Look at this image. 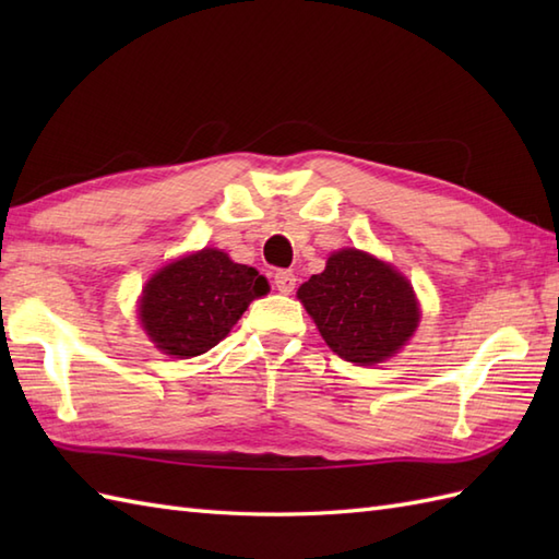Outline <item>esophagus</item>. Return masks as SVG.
Listing matches in <instances>:
<instances>
[{"label":"esophagus","mask_w":559,"mask_h":559,"mask_svg":"<svg viewBox=\"0 0 559 559\" xmlns=\"http://www.w3.org/2000/svg\"><path fill=\"white\" fill-rule=\"evenodd\" d=\"M295 273L293 271H276V276H273V286H276L278 293L283 295H290L295 290Z\"/></svg>","instance_id":"1"}]
</instances>
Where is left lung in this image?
Returning a JSON list of instances; mask_svg holds the SVG:
<instances>
[{"label": "left lung", "instance_id": "1", "mask_svg": "<svg viewBox=\"0 0 559 559\" xmlns=\"http://www.w3.org/2000/svg\"><path fill=\"white\" fill-rule=\"evenodd\" d=\"M298 300L338 358L377 365L399 353L420 322L413 286L386 261L338 249L326 269L298 288Z\"/></svg>", "mask_w": 559, "mask_h": 559}]
</instances>
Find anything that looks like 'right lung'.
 <instances>
[{"mask_svg":"<svg viewBox=\"0 0 559 559\" xmlns=\"http://www.w3.org/2000/svg\"><path fill=\"white\" fill-rule=\"evenodd\" d=\"M266 293L269 281L257 269L206 247L153 273L139 319L158 350L187 360L221 343L249 302Z\"/></svg>","mask_w":559,"mask_h":559,"instance_id":"right-lung-1","label":"right lung"}]
</instances>
